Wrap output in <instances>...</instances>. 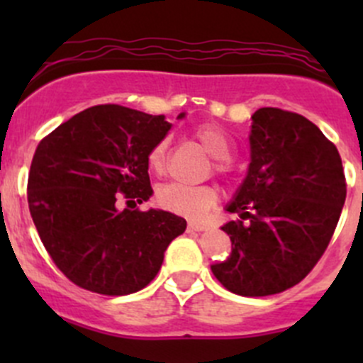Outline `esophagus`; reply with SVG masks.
I'll use <instances>...</instances> for the list:
<instances>
[{"label": "esophagus", "mask_w": 363, "mask_h": 363, "mask_svg": "<svg viewBox=\"0 0 363 363\" xmlns=\"http://www.w3.org/2000/svg\"><path fill=\"white\" fill-rule=\"evenodd\" d=\"M202 230H205V226L200 223H188V232H202Z\"/></svg>", "instance_id": "1"}]
</instances>
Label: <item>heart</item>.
<instances>
[{
	"mask_svg": "<svg viewBox=\"0 0 363 363\" xmlns=\"http://www.w3.org/2000/svg\"><path fill=\"white\" fill-rule=\"evenodd\" d=\"M195 137L203 145L205 151L216 158V170H228V160L232 156V144L225 131L216 124H200L195 130ZM168 140L163 138L152 145L147 155V163L151 170L161 172L167 163ZM156 200L163 208L186 216L191 219H200L218 202V191L212 186H191L181 182H167L156 189Z\"/></svg>",
	"mask_w": 363,
	"mask_h": 363,
	"instance_id": "b5f03b06",
	"label": "heart"
}]
</instances>
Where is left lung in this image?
<instances>
[{"label": "left lung", "mask_w": 363, "mask_h": 363, "mask_svg": "<svg viewBox=\"0 0 363 363\" xmlns=\"http://www.w3.org/2000/svg\"><path fill=\"white\" fill-rule=\"evenodd\" d=\"M251 163L226 205L228 259L211 265L232 294L267 296L298 284L323 256L346 200L339 151L320 128L274 107L252 113Z\"/></svg>", "instance_id": "obj_1"}]
</instances>
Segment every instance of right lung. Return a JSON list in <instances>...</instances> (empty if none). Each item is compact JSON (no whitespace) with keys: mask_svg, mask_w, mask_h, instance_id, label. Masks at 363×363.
<instances>
[{"mask_svg":"<svg viewBox=\"0 0 363 363\" xmlns=\"http://www.w3.org/2000/svg\"><path fill=\"white\" fill-rule=\"evenodd\" d=\"M184 113L179 116L182 119ZM172 124L121 105L79 112L42 138L28 177V203L57 269L100 295L147 286L186 219L167 211H119L152 195L147 155Z\"/></svg>","mask_w":363,"mask_h":363,"instance_id":"right-lung-1","label":"right lung"}]
</instances>
